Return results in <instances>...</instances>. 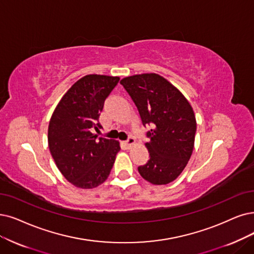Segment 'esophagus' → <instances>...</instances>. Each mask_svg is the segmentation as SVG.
<instances>
[{
    "label": "esophagus",
    "mask_w": 254,
    "mask_h": 254,
    "mask_svg": "<svg viewBox=\"0 0 254 254\" xmlns=\"http://www.w3.org/2000/svg\"><path fill=\"white\" fill-rule=\"evenodd\" d=\"M134 143H135V139H134V137H132V136H129V137L125 140V145H126L127 148H130Z\"/></svg>",
    "instance_id": "34e87169"
}]
</instances>
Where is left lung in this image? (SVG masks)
<instances>
[{
    "label": "left lung",
    "mask_w": 254,
    "mask_h": 254,
    "mask_svg": "<svg viewBox=\"0 0 254 254\" xmlns=\"http://www.w3.org/2000/svg\"><path fill=\"white\" fill-rule=\"evenodd\" d=\"M134 102L141 123L152 127L146 147L150 159L139 166L140 176L153 185L175 180L194 149L196 119L189 101L157 74L126 77L120 82Z\"/></svg>",
    "instance_id": "8db88e82"
}]
</instances>
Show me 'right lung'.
<instances>
[{
	"mask_svg": "<svg viewBox=\"0 0 254 254\" xmlns=\"http://www.w3.org/2000/svg\"><path fill=\"white\" fill-rule=\"evenodd\" d=\"M119 81V77L84 76L67 90L51 118L50 152L62 174L77 188L102 185L121 150L119 141L94 133L102 128L100 113Z\"/></svg>",
	"mask_w": 254,
	"mask_h": 254,
	"instance_id": "obj_1",
	"label": "right lung"
}]
</instances>
